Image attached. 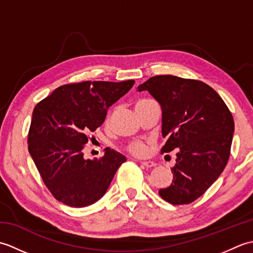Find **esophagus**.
<instances>
[{
	"instance_id": "34e87169",
	"label": "esophagus",
	"mask_w": 253,
	"mask_h": 253,
	"mask_svg": "<svg viewBox=\"0 0 253 253\" xmlns=\"http://www.w3.org/2000/svg\"><path fill=\"white\" fill-rule=\"evenodd\" d=\"M140 163H141V165L144 166V168H148V169H151V168H153V166L157 165L154 162H152V161H141Z\"/></svg>"
}]
</instances>
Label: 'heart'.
Returning <instances> with one entry per match:
<instances>
[{
  "instance_id": "heart-1",
  "label": "heart",
  "mask_w": 253,
  "mask_h": 253,
  "mask_svg": "<svg viewBox=\"0 0 253 253\" xmlns=\"http://www.w3.org/2000/svg\"><path fill=\"white\" fill-rule=\"evenodd\" d=\"M127 150H128V152H130L131 154L136 155V157H144V155L148 154V151H149L147 143H144L143 141H139V140L130 142L129 144H128Z\"/></svg>"
}]
</instances>
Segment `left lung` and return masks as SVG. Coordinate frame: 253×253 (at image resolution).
I'll return each instance as SVG.
<instances>
[{"label": "left lung", "mask_w": 253, "mask_h": 253, "mask_svg": "<svg viewBox=\"0 0 253 253\" xmlns=\"http://www.w3.org/2000/svg\"><path fill=\"white\" fill-rule=\"evenodd\" d=\"M149 91L162 109L161 153L177 149L173 181L159 190L171 204H189L201 197L226 166L234 118L215 90L200 80L171 75L149 78L138 91Z\"/></svg>", "instance_id": "left-lung-1"}]
</instances>
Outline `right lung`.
Wrapping results in <instances>:
<instances>
[{
  "label": "right lung",
  "mask_w": 253,
  "mask_h": 253,
  "mask_svg": "<svg viewBox=\"0 0 253 253\" xmlns=\"http://www.w3.org/2000/svg\"><path fill=\"white\" fill-rule=\"evenodd\" d=\"M135 80L64 84L40 101L32 113L28 150L44 185L56 200L84 208L104 196L126 158L106 148L99 160H84L88 135L103 124L109 107Z\"/></svg>",
  "instance_id": "1"
}]
</instances>
